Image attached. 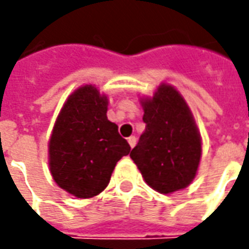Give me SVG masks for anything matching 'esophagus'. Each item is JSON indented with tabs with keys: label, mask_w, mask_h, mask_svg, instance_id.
<instances>
[{
	"label": "esophagus",
	"mask_w": 249,
	"mask_h": 249,
	"mask_svg": "<svg viewBox=\"0 0 249 249\" xmlns=\"http://www.w3.org/2000/svg\"><path fill=\"white\" fill-rule=\"evenodd\" d=\"M128 144L130 145V148H133V146L136 145V137H135V136H130V137H128Z\"/></svg>",
	"instance_id": "34e87169"
}]
</instances>
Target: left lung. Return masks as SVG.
<instances>
[{"mask_svg":"<svg viewBox=\"0 0 249 249\" xmlns=\"http://www.w3.org/2000/svg\"><path fill=\"white\" fill-rule=\"evenodd\" d=\"M145 130L130 152L145 183L162 195L187 188L197 175L201 136L181 93L161 82L152 97H140Z\"/></svg>","mask_w":249,"mask_h":249,"instance_id":"obj_1","label":"left lung"}]
</instances>
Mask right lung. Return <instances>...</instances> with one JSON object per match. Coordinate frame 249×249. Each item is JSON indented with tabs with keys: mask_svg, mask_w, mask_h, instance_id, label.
I'll list each match as a JSON object with an SVG mask.
<instances>
[{
	"mask_svg": "<svg viewBox=\"0 0 249 249\" xmlns=\"http://www.w3.org/2000/svg\"><path fill=\"white\" fill-rule=\"evenodd\" d=\"M108 96L92 84L68 96L52 130L48 161L58 187L78 198L97 196L130 146L109 121Z\"/></svg>",
	"mask_w": 249,
	"mask_h": 249,
	"instance_id": "1",
	"label": "right lung"
}]
</instances>
